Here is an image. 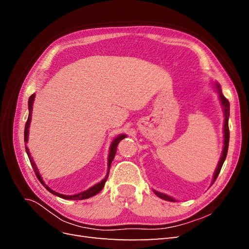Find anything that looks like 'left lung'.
I'll return each mask as SVG.
<instances>
[{"label": "left lung", "mask_w": 249, "mask_h": 249, "mask_svg": "<svg viewBox=\"0 0 249 249\" xmlns=\"http://www.w3.org/2000/svg\"><path fill=\"white\" fill-rule=\"evenodd\" d=\"M214 87H215V90L216 92L218 93V99H219V102H220V105L222 107V110H223V117H224V124H223V149H222V153H221V157H220V160L219 162H218L217 164V167L215 169V172H214V176H213V179H212V185L213 183L216 180L218 175H219V172L221 170V167L222 165L225 161V158H227V155H228V149H229V142H230V131H229V117H230V103L229 101L225 99L224 95L222 94V91H221V88H220V85L218 84V83H214ZM155 194L157 195L158 197H160L164 200H168V201H178L176 200L173 197L169 196V195L167 194H164V193H161L159 191H156L154 190Z\"/></svg>", "instance_id": "left-lung-1"}]
</instances>
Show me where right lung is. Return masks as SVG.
<instances>
[{"label": "right lung", "instance_id": "right-lung-1", "mask_svg": "<svg viewBox=\"0 0 249 249\" xmlns=\"http://www.w3.org/2000/svg\"><path fill=\"white\" fill-rule=\"evenodd\" d=\"M34 100H35V93L32 94L31 96L29 97V102H28V108H29V116H28V120L26 123V125H25V144H26V152H27V155L29 157V160L30 162H31V165L32 167L35 171V175L37 177V178L39 179V182L44 186V188L46 189L51 192L52 194L56 195V196H59L61 198H64V199H72V200H81V199H86V198H89V197H92L94 196V195H96L97 193H100V191H102V189L105 186V183H106V180L108 178V176H109V170H110V167H111V163L113 161V159H114L115 157V154H116V148H117V145L118 143L122 141L123 139H124L126 137V135L124 134H119L117 137L114 138V140L112 141L111 145H110V150H109V155H108V172L106 177H105V178H103L100 183H97L95 185H93L92 187H90L89 189L83 191L81 193H78V194H73V195H64V194H61V193H58L54 190H52L51 188L46 185V183L43 182V179L40 176V173L38 171V168H37L36 164L33 160V158L31 157V154H30L29 152V148L27 147V143H28V140H29V129H30V124H31V119H32V110H33V104H34Z\"/></svg>", "mask_w": 249, "mask_h": 249}]
</instances>
